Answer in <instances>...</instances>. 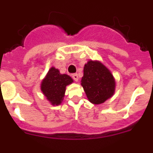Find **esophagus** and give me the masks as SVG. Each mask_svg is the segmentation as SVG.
Returning <instances> with one entry per match:
<instances>
[{"mask_svg": "<svg viewBox=\"0 0 153 153\" xmlns=\"http://www.w3.org/2000/svg\"><path fill=\"white\" fill-rule=\"evenodd\" d=\"M72 77H73V79H74L75 81H78V79H79V77H78L77 74H73V75H72Z\"/></svg>", "mask_w": 153, "mask_h": 153, "instance_id": "esophagus-1", "label": "esophagus"}]
</instances>
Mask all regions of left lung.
I'll return each mask as SVG.
<instances>
[{
    "label": "left lung",
    "instance_id": "left-lung-1",
    "mask_svg": "<svg viewBox=\"0 0 153 153\" xmlns=\"http://www.w3.org/2000/svg\"><path fill=\"white\" fill-rule=\"evenodd\" d=\"M81 85L90 102L101 104L114 94L116 82L111 72L102 63L89 60L83 68Z\"/></svg>",
    "mask_w": 153,
    "mask_h": 153
}]
</instances>
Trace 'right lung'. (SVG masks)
I'll use <instances>...</instances> for the list:
<instances>
[{"mask_svg": "<svg viewBox=\"0 0 153 153\" xmlns=\"http://www.w3.org/2000/svg\"><path fill=\"white\" fill-rule=\"evenodd\" d=\"M74 82L67 74H61L59 70L51 67L41 82L40 89L47 100L53 106H58L64 97L66 86Z\"/></svg>", "mask_w": 153, "mask_h": 153, "instance_id": "1", "label": "right lung"}]
</instances>
